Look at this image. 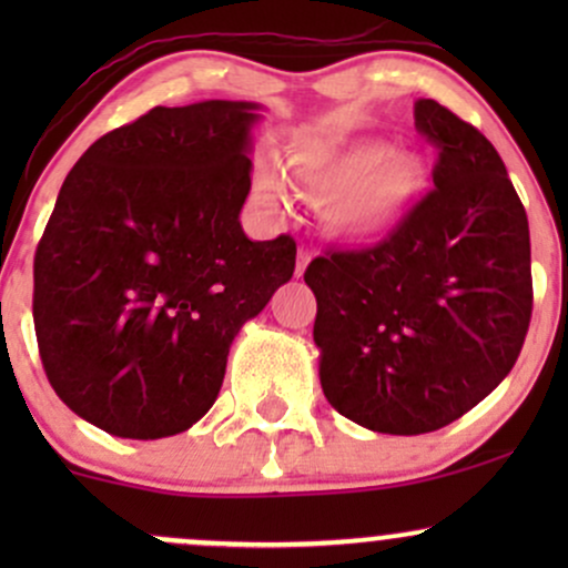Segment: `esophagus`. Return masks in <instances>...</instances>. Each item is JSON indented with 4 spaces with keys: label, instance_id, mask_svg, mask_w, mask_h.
I'll list each match as a JSON object with an SVG mask.
<instances>
[{
    "label": "esophagus",
    "instance_id": "obj_1",
    "mask_svg": "<svg viewBox=\"0 0 568 568\" xmlns=\"http://www.w3.org/2000/svg\"><path fill=\"white\" fill-rule=\"evenodd\" d=\"M310 251H306V247H298V253H296V277H302L304 275V270H306V264H310Z\"/></svg>",
    "mask_w": 568,
    "mask_h": 568
}]
</instances>
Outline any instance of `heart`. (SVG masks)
Segmentation results:
<instances>
[{
  "instance_id": "heart-1",
  "label": "heart",
  "mask_w": 568,
  "mask_h": 568,
  "mask_svg": "<svg viewBox=\"0 0 568 568\" xmlns=\"http://www.w3.org/2000/svg\"><path fill=\"white\" fill-rule=\"evenodd\" d=\"M288 165L298 184L325 194V226L352 243L393 234L429 186L427 160L416 152H395L389 141H357L342 149L296 146ZM253 192L266 207H277L285 194L277 168H258Z\"/></svg>"
}]
</instances>
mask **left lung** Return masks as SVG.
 <instances>
[{"label": "left lung", "instance_id": "obj_1", "mask_svg": "<svg viewBox=\"0 0 568 568\" xmlns=\"http://www.w3.org/2000/svg\"><path fill=\"white\" fill-rule=\"evenodd\" d=\"M416 130L438 149L435 189L382 243L306 266L328 403L355 425L422 435L510 374L531 321L524 202L491 141L433 98Z\"/></svg>", "mask_w": 568, "mask_h": 568}]
</instances>
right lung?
Masks as SVG:
<instances>
[{
  "instance_id": "add662e5",
  "label": "right lung",
  "mask_w": 568,
  "mask_h": 568,
  "mask_svg": "<svg viewBox=\"0 0 568 568\" xmlns=\"http://www.w3.org/2000/svg\"><path fill=\"white\" fill-rule=\"evenodd\" d=\"M258 103L154 106L71 168L34 256L44 374L116 438L184 433L216 403L226 355L296 266L291 234L253 243Z\"/></svg>"
}]
</instances>
